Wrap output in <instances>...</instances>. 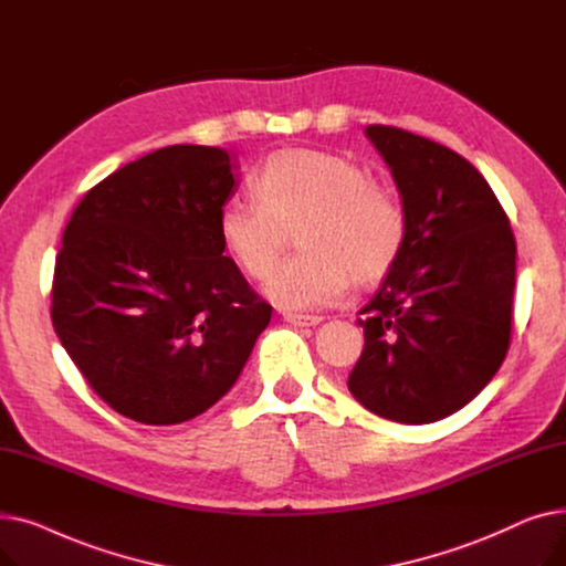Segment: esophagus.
<instances>
[{"label":"esophagus","instance_id":"esophagus-1","mask_svg":"<svg viewBox=\"0 0 566 566\" xmlns=\"http://www.w3.org/2000/svg\"><path fill=\"white\" fill-rule=\"evenodd\" d=\"M284 321L291 325H298V328H312V325H318L323 321V316H314V314H284Z\"/></svg>","mask_w":566,"mask_h":566}]
</instances>
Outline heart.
<instances>
[{
    "mask_svg": "<svg viewBox=\"0 0 566 566\" xmlns=\"http://www.w3.org/2000/svg\"><path fill=\"white\" fill-rule=\"evenodd\" d=\"M256 195L229 199L218 231L229 259L254 280L273 271L295 231L301 252L280 263L263 286L282 310L333 305L353 282H380L403 252V208L348 158L312 148L277 151L256 176Z\"/></svg>",
    "mask_w": 566,
    "mask_h": 566,
    "instance_id": "obj_1",
    "label": "heart"
}]
</instances>
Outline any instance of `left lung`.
I'll return each mask as SVG.
<instances>
[{"label": "left lung", "instance_id": "obj_1", "mask_svg": "<svg viewBox=\"0 0 566 566\" xmlns=\"http://www.w3.org/2000/svg\"><path fill=\"white\" fill-rule=\"evenodd\" d=\"M365 135L392 171L408 235L360 312L348 390L378 418L429 424L478 397L507 355L516 241L486 178L452 148L390 126Z\"/></svg>", "mask_w": 566, "mask_h": 566}]
</instances>
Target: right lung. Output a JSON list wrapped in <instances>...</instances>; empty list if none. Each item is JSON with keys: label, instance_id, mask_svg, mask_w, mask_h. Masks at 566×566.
<instances>
[{"label": "right lung", "instance_id": "add662e5", "mask_svg": "<svg viewBox=\"0 0 566 566\" xmlns=\"http://www.w3.org/2000/svg\"><path fill=\"white\" fill-rule=\"evenodd\" d=\"M241 174L174 144L88 190L54 263V333L94 392L142 424H181L241 376L273 307L224 256L220 208Z\"/></svg>", "mask_w": 566, "mask_h": 566}]
</instances>
